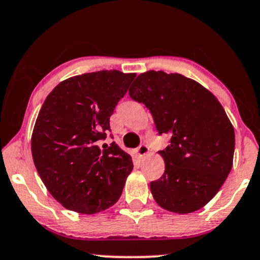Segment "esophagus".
<instances>
[{
    "label": "esophagus",
    "mask_w": 260,
    "mask_h": 260,
    "mask_svg": "<svg viewBox=\"0 0 260 260\" xmlns=\"http://www.w3.org/2000/svg\"><path fill=\"white\" fill-rule=\"evenodd\" d=\"M147 152H149V146H147L146 144H140L139 147H138V149H137V154L139 157L145 156Z\"/></svg>",
    "instance_id": "34e87169"
}]
</instances>
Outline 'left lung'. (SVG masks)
Returning <instances> with one entry per match:
<instances>
[{
	"mask_svg": "<svg viewBox=\"0 0 260 260\" xmlns=\"http://www.w3.org/2000/svg\"><path fill=\"white\" fill-rule=\"evenodd\" d=\"M128 93L149 108L158 134L172 136L159 151L166 170L150 183L154 200L176 213L202 209L233 166L235 133L221 103L197 81L163 71L138 75Z\"/></svg>",
	"mask_w": 260,
	"mask_h": 260,
	"instance_id": "left-lung-1",
	"label": "left lung"
}]
</instances>
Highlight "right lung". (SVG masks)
I'll return each mask as SVG.
<instances>
[{
  "label": "right lung",
  "instance_id": "1",
  "mask_svg": "<svg viewBox=\"0 0 260 260\" xmlns=\"http://www.w3.org/2000/svg\"><path fill=\"white\" fill-rule=\"evenodd\" d=\"M134 78L115 70L77 75L58 84L43 103L32 157L45 187L66 209L91 215L119 200L132 158L115 141L103 149L100 143Z\"/></svg>",
  "mask_w": 260,
  "mask_h": 260
}]
</instances>
